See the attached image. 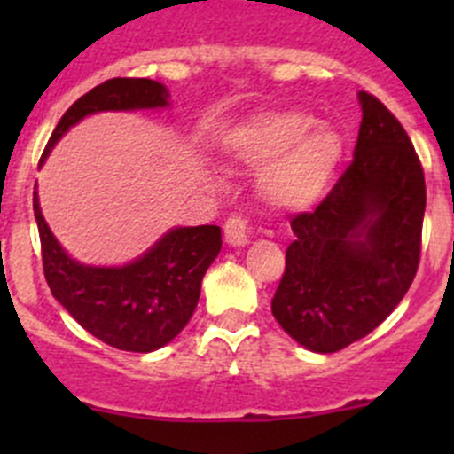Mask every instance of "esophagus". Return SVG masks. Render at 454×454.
Returning a JSON list of instances; mask_svg holds the SVG:
<instances>
[{"label":"esophagus","instance_id":"1","mask_svg":"<svg viewBox=\"0 0 454 454\" xmlns=\"http://www.w3.org/2000/svg\"><path fill=\"white\" fill-rule=\"evenodd\" d=\"M223 237L231 246H244L250 237V228L241 215H231L223 223Z\"/></svg>","mask_w":454,"mask_h":454}]
</instances>
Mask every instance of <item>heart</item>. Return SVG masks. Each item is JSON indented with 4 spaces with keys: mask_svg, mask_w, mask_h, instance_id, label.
Wrapping results in <instances>:
<instances>
[{
    "mask_svg": "<svg viewBox=\"0 0 454 454\" xmlns=\"http://www.w3.org/2000/svg\"><path fill=\"white\" fill-rule=\"evenodd\" d=\"M237 158L260 168L261 195L277 208L303 210L327 193L342 140L332 127L305 112H274L254 118L235 145Z\"/></svg>",
    "mask_w": 454,
    "mask_h": 454,
    "instance_id": "1",
    "label": "heart"
}]
</instances>
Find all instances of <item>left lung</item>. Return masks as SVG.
Returning a JSON list of instances; mask_svg holds the SVG:
<instances>
[{
	"label": "left lung",
	"mask_w": 454,
	"mask_h": 454,
	"mask_svg": "<svg viewBox=\"0 0 454 454\" xmlns=\"http://www.w3.org/2000/svg\"><path fill=\"white\" fill-rule=\"evenodd\" d=\"M354 160L323 201L292 217L272 314L299 345L333 354L373 332L409 292L422 254L424 168L404 127L360 91Z\"/></svg>",
	"instance_id": "1"
}]
</instances>
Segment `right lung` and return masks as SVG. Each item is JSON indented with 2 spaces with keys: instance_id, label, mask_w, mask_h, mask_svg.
Instances as JSON below:
<instances>
[{
  "instance_id": "1",
  "label": "right lung",
  "mask_w": 454,
  "mask_h": 454,
  "mask_svg": "<svg viewBox=\"0 0 454 454\" xmlns=\"http://www.w3.org/2000/svg\"><path fill=\"white\" fill-rule=\"evenodd\" d=\"M167 87L151 79H109L81 96L61 116L41 162L72 125L105 109L164 107ZM43 274L54 299L105 345L149 354L184 329L200 301L201 278L222 250L219 226L176 228L138 261L122 268H90L72 261L50 232L32 198Z\"/></svg>"
}]
</instances>
